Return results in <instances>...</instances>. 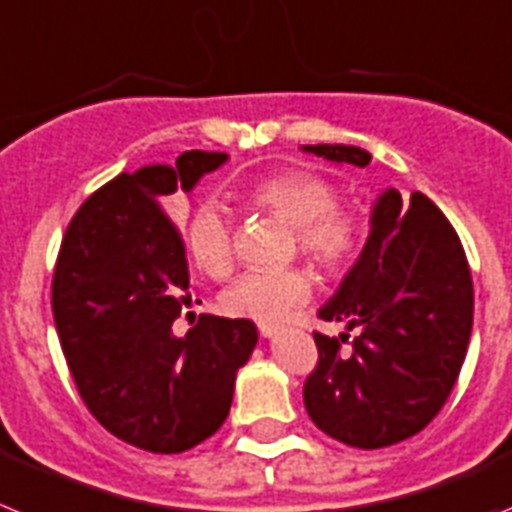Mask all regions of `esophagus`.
Instances as JSON below:
<instances>
[{
    "label": "esophagus",
    "instance_id": "1",
    "mask_svg": "<svg viewBox=\"0 0 512 512\" xmlns=\"http://www.w3.org/2000/svg\"><path fill=\"white\" fill-rule=\"evenodd\" d=\"M257 330H260L262 337H273L278 332V324H268V322H260L257 324Z\"/></svg>",
    "mask_w": 512,
    "mask_h": 512
}]
</instances>
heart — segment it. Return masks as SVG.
<instances>
[{
  "label": "heart",
  "instance_id": "obj_1",
  "mask_svg": "<svg viewBox=\"0 0 512 512\" xmlns=\"http://www.w3.org/2000/svg\"><path fill=\"white\" fill-rule=\"evenodd\" d=\"M244 198L293 226V244L324 273H345L361 255L366 242L361 213L340 206L335 185L314 172L278 170L252 182ZM185 239L195 268L211 278H226L231 273L234 237L224 208L201 203L190 216ZM309 296L311 278L306 270H247L221 293V306L231 317L270 324L293 314Z\"/></svg>",
  "mask_w": 512,
  "mask_h": 512
}]
</instances>
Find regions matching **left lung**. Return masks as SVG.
Wrapping results in <instances>:
<instances>
[{
  "instance_id": "8db88e82",
  "label": "left lung",
  "mask_w": 512,
  "mask_h": 512,
  "mask_svg": "<svg viewBox=\"0 0 512 512\" xmlns=\"http://www.w3.org/2000/svg\"><path fill=\"white\" fill-rule=\"evenodd\" d=\"M304 151L366 167L358 146L317 144ZM358 335L314 332L319 361L304 404L319 430L353 448H386L420 433L446 404L464 366L474 288L459 234L428 195L410 203L389 188L371 211V234L337 293L319 309Z\"/></svg>"
}]
</instances>
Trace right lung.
Wrapping results in <instances>:
<instances>
[{
  "mask_svg": "<svg viewBox=\"0 0 512 512\" xmlns=\"http://www.w3.org/2000/svg\"><path fill=\"white\" fill-rule=\"evenodd\" d=\"M226 159L193 149L175 167L149 164L102 185L74 213L53 270V322L79 397L102 428L151 453L188 451L224 425L257 345L250 319L201 314L185 337L172 332L193 296L164 201Z\"/></svg>",
  "mask_w": 512,
  "mask_h": 512,
  "instance_id": "obj_1",
  "label": "right lung"
}]
</instances>
